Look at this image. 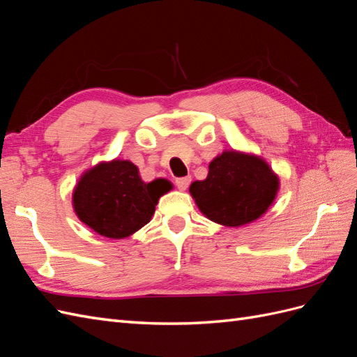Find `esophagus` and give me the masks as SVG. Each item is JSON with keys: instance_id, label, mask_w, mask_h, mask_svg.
Returning a JSON list of instances; mask_svg holds the SVG:
<instances>
[{"instance_id": "obj_1", "label": "esophagus", "mask_w": 357, "mask_h": 357, "mask_svg": "<svg viewBox=\"0 0 357 357\" xmlns=\"http://www.w3.org/2000/svg\"><path fill=\"white\" fill-rule=\"evenodd\" d=\"M190 181H192L190 177H181V178L176 180V185H177V188L180 190H186L189 188V185H190Z\"/></svg>"}]
</instances>
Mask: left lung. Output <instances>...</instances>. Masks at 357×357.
<instances>
[{"instance_id": "1", "label": "left lung", "mask_w": 357, "mask_h": 357, "mask_svg": "<svg viewBox=\"0 0 357 357\" xmlns=\"http://www.w3.org/2000/svg\"><path fill=\"white\" fill-rule=\"evenodd\" d=\"M278 189L280 178L264 158L231 149L210 162L207 178L193 181L189 192L205 218L240 228L262 218Z\"/></svg>"}]
</instances>
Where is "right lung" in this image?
Listing matches in <instances>:
<instances>
[{
	"label": "right lung",
	"instance_id": "add662e5",
	"mask_svg": "<svg viewBox=\"0 0 357 357\" xmlns=\"http://www.w3.org/2000/svg\"><path fill=\"white\" fill-rule=\"evenodd\" d=\"M171 189L167 178L143 181L131 160H102L80 176L73 190V208L93 232L122 240L152 220L159 198Z\"/></svg>",
	"mask_w": 357,
	"mask_h": 357
}]
</instances>
